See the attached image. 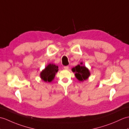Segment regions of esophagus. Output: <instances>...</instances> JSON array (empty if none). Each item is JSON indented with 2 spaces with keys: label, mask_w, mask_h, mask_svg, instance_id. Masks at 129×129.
<instances>
[{
  "label": "esophagus",
  "mask_w": 129,
  "mask_h": 129,
  "mask_svg": "<svg viewBox=\"0 0 129 129\" xmlns=\"http://www.w3.org/2000/svg\"><path fill=\"white\" fill-rule=\"evenodd\" d=\"M64 68L65 70H68L69 69V66H65V67H64Z\"/></svg>",
  "instance_id": "34e87169"
}]
</instances>
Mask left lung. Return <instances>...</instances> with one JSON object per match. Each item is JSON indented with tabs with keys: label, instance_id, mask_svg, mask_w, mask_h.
Wrapping results in <instances>:
<instances>
[{
	"label": "left lung",
	"instance_id": "8db88e82",
	"mask_svg": "<svg viewBox=\"0 0 129 129\" xmlns=\"http://www.w3.org/2000/svg\"><path fill=\"white\" fill-rule=\"evenodd\" d=\"M73 73H75V75L77 79L80 81H83L88 78L90 76L89 71L85 66L82 65V62H81L80 65L76 66L75 67L72 69Z\"/></svg>",
	"mask_w": 129,
	"mask_h": 129
}]
</instances>
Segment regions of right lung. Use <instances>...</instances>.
Wrapping results in <instances>:
<instances>
[{
	"mask_svg": "<svg viewBox=\"0 0 129 129\" xmlns=\"http://www.w3.org/2000/svg\"><path fill=\"white\" fill-rule=\"evenodd\" d=\"M58 67L55 64H49L40 74L42 80L46 82H50L54 78L55 74L58 71Z\"/></svg>",
	"mask_w": 129,
	"mask_h": 129,
	"instance_id": "obj_1",
	"label": "right lung"
}]
</instances>
